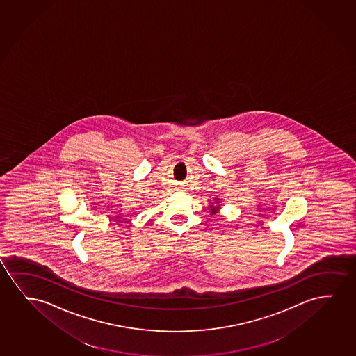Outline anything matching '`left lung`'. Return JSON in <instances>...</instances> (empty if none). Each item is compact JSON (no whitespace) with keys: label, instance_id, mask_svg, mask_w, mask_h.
I'll return each mask as SVG.
<instances>
[{"label":"left lung","instance_id":"1","mask_svg":"<svg viewBox=\"0 0 356 356\" xmlns=\"http://www.w3.org/2000/svg\"><path fill=\"white\" fill-rule=\"evenodd\" d=\"M220 199L218 197H215V201L213 202H211L210 201V213L211 215H216L220 209Z\"/></svg>","mask_w":356,"mask_h":356}]
</instances>
